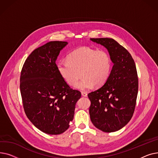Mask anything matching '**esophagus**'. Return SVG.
<instances>
[{
    "instance_id": "34e87169",
    "label": "esophagus",
    "mask_w": 158,
    "mask_h": 158,
    "mask_svg": "<svg viewBox=\"0 0 158 158\" xmlns=\"http://www.w3.org/2000/svg\"><path fill=\"white\" fill-rule=\"evenodd\" d=\"M81 94H82V95L83 96V97H87V96H88L87 93H86V92H81Z\"/></svg>"
}]
</instances>
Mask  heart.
Listing matches in <instances>:
<instances>
[{
    "mask_svg": "<svg viewBox=\"0 0 158 158\" xmlns=\"http://www.w3.org/2000/svg\"><path fill=\"white\" fill-rule=\"evenodd\" d=\"M112 63L108 53L89 47H81L72 52L67 60L60 61L57 69L61 76L69 85H75L80 90L92 89L95 85L100 87L108 79Z\"/></svg>",
    "mask_w": 158,
    "mask_h": 158,
    "instance_id": "1",
    "label": "heart"
}]
</instances>
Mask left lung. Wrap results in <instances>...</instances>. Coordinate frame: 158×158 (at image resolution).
<instances>
[{"instance_id": "8db88e82", "label": "left lung", "mask_w": 158, "mask_h": 158, "mask_svg": "<svg viewBox=\"0 0 158 158\" xmlns=\"http://www.w3.org/2000/svg\"><path fill=\"white\" fill-rule=\"evenodd\" d=\"M104 46L113 63L110 76L100 88L88 94L89 113L94 126L111 132L123 128L133 115L138 91L135 63L130 53L112 38H90Z\"/></svg>"}]
</instances>
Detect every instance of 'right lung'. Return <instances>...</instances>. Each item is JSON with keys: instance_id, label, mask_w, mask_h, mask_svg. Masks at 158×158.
I'll return each instance as SVG.
<instances>
[{"instance_id": "add662e5", "label": "right lung", "mask_w": 158, "mask_h": 158, "mask_svg": "<svg viewBox=\"0 0 158 158\" xmlns=\"http://www.w3.org/2000/svg\"><path fill=\"white\" fill-rule=\"evenodd\" d=\"M66 41H53L36 48L25 61L20 93L25 113L32 123L48 135L67 130L81 94L61 76L56 61Z\"/></svg>"}]
</instances>
